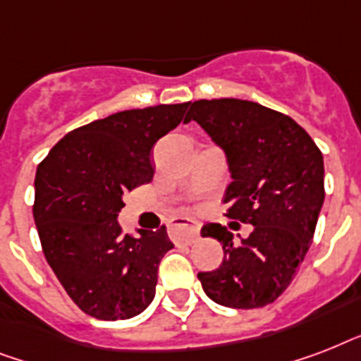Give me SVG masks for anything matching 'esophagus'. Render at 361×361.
Segmentation results:
<instances>
[{
	"label": "esophagus",
	"instance_id": "esophagus-1",
	"mask_svg": "<svg viewBox=\"0 0 361 361\" xmlns=\"http://www.w3.org/2000/svg\"><path fill=\"white\" fill-rule=\"evenodd\" d=\"M170 232L176 241H183V243H192L198 238L200 225L197 221L189 219V217H176L170 223Z\"/></svg>",
	"mask_w": 361,
	"mask_h": 361
}]
</instances>
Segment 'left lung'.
<instances>
[{
	"label": "left lung",
	"mask_w": 361,
	"mask_h": 361,
	"mask_svg": "<svg viewBox=\"0 0 361 361\" xmlns=\"http://www.w3.org/2000/svg\"><path fill=\"white\" fill-rule=\"evenodd\" d=\"M187 116L226 153V217L252 225L241 241L226 226L204 225L200 234L221 241L225 258L198 279L219 305L264 307L290 285L313 241L324 202L322 152L290 116L252 101L200 99Z\"/></svg>",
	"instance_id": "obj_1"
}]
</instances>
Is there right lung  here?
I'll list each match as a JSON object with an SVG mask.
<instances>
[{
    "mask_svg": "<svg viewBox=\"0 0 361 361\" xmlns=\"http://www.w3.org/2000/svg\"><path fill=\"white\" fill-rule=\"evenodd\" d=\"M189 103L123 110L71 130L37 166L35 219L42 252L69 298L90 317L125 320L152 303L166 226L125 234L123 197L153 180L152 149Z\"/></svg>",
    "mask_w": 361,
    "mask_h": 361,
    "instance_id": "obj_1",
    "label": "right lung"
}]
</instances>
